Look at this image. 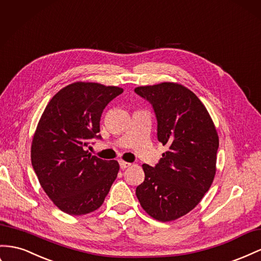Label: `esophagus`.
<instances>
[{"label": "esophagus", "mask_w": 261, "mask_h": 261, "mask_svg": "<svg viewBox=\"0 0 261 261\" xmlns=\"http://www.w3.org/2000/svg\"><path fill=\"white\" fill-rule=\"evenodd\" d=\"M132 164H129V163H126V161H119V167H121V169H123V170H124V169H126V168H128L129 166H130Z\"/></svg>", "instance_id": "obj_1"}]
</instances>
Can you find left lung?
<instances>
[{
  "label": "left lung",
  "mask_w": 261,
  "mask_h": 261,
  "mask_svg": "<svg viewBox=\"0 0 261 261\" xmlns=\"http://www.w3.org/2000/svg\"><path fill=\"white\" fill-rule=\"evenodd\" d=\"M151 104L157 137L168 146L158 164L143 165L145 180L136 188L140 205L154 220L169 222L193 210L212 185L218 136L205 107L181 84L138 87Z\"/></svg>",
  "instance_id": "obj_1"
}]
</instances>
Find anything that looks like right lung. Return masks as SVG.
<instances>
[{
	"label": "right lung",
	"instance_id": "obj_1",
	"mask_svg": "<svg viewBox=\"0 0 261 261\" xmlns=\"http://www.w3.org/2000/svg\"><path fill=\"white\" fill-rule=\"evenodd\" d=\"M122 88L75 82L61 89L41 115L32 143V165L41 188L62 212L83 215L100 207L117 177L116 160H103L87 147L101 139L105 107Z\"/></svg>",
	"mask_w": 261,
	"mask_h": 261
}]
</instances>
